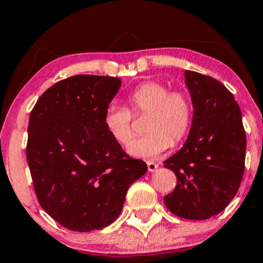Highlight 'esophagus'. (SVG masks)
Wrapping results in <instances>:
<instances>
[{
	"mask_svg": "<svg viewBox=\"0 0 263 263\" xmlns=\"http://www.w3.org/2000/svg\"><path fill=\"white\" fill-rule=\"evenodd\" d=\"M147 168H148V172H155L158 168V164L152 161H148L147 162Z\"/></svg>",
	"mask_w": 263,
	"mask_h": 263,
	"instance_id": "esophagus-1",
	"label": "esophagus"
}]
</instances>
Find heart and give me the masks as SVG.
I'll use <instances>...</instances> for the list:
<instances>
[{
  "label": "heart",
  "instance_id": "obj_1",
  "mask_svg": "<svg viewBox=\"0 0 263 263\" xmlns=\"http://www.w3.org/2000/svg\"><path fill=\"white\" fill-rule=\"evenodd\" d=\"M127 108L108 105L104 112V127L114 141L126 146L134 136V116L146 115V135L128 144V153L151 158L165 152L188 134L193 120V102L183 90H170L161 81H144L128 92Z\"/></svg>",
  "mask_w": 263,
  "mask_h": 263
}]
</instances>
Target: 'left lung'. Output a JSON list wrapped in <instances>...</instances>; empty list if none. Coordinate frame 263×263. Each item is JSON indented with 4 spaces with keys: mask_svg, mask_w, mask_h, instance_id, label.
I'll use <instances>...</instances> for the list:
<instances>
[{
    "mask_svg": "<svg viewBox=\"0 0 263 263\" xmlns=\"http://www.w3.org/2000/svg\"><path fill=\"white\" fill-rule=\"evenodd\" d=\"M184 75L194 114L183 148L163 162L177 176L164 204L179 218L205 220L221 213L240 188L246 134L240 107L224 84L197 71Z\"/></svg>",
    "mask_w": 263,
    "mask_h": 263,
    "instance_id": "left-lung-1",
    "label": "left lung"
}]
</instances>
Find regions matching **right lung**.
I'll list each match as a JSON object with an SVG mask.
<instances>
[{"label":"right lung","mask_w":263,"mask_h":263,"mask_svg":"<svg viewBox=\"0 0 263 263\" xmlns=\"http://www.w3.org/2000/svg\"><path fill=\"white\" fill-rule=\"evenodd\" d=\"M121 80L75 75L38 99L28 123L27 162L45 213L73 231L100 230L121 213L147 164L123 152L104 127Z\"/></svg>","instance_id":"right-lung-1"}]
</instances>
